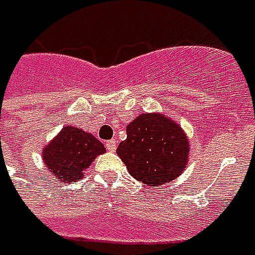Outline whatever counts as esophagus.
I'll list each match as a JSON object with an SVG mask.
<instances>
[{
  "instance_id": "1",
  "label": "esophagus",
  "mask_w": 255,
  "mask_h": 255,
  "mask_svg": "<svg viewBox=\"0 0 255 255\" xmlns=\"http://www.w3.org/2000/svg\"><path fill=\"white\" fill-rule=\"evenodd\" d=\"M116 143H118V142L113 140V139H112V140H108V142H106V149L110 150V152H115V150H116Z\"/></svg>"
}]
</instances>
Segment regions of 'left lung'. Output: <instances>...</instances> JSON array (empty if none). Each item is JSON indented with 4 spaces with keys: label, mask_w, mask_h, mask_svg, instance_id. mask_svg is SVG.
Returning a JSON list of instances; mask_svg holds the SVG:
<instances>
[{
    "label": "left lung",
    "mask_w": 255,
    "mask_h": 255,
    "mask_svg": "<svg viewBox=\"0 0 255 255\" xmlns=\"http://www.w3.org/2000/svg\"><path fill=\"white\" fill-rule=\"evenodd\" d=\"M126 133L116 152L134 179L158 186L182 173L189 143L175 122L159 113L139 115L128 125Z\"/></svg>",
    "instance_id": "8db88e82"
}]
</instances>
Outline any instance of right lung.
<instances>
[{"label": "right lung", "mask_w": 255, "mask_h": 255, "mask_svg": "<svg viewBox=\"0 0 255 255\" xmlns=\"http://www.w3.org/2000/svg\"><path fill=\"white\" fill-rule=\"evenodd\" d=\"M103 152H106V149L93 134L66 126L57 137L45 146L43 159L57 181L74 182L83 178V172L96 156Z\"/></svg>", "instance_id": "obj_1"}]
</instances>
